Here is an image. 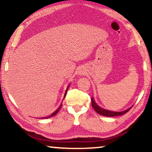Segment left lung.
I'll list each match as a JSON object with an SVG mask.
<instances>
[{"instance_id": "8db88e82", "label": "left lung", "mask_w": 152, "mask_h": 152, "mask_svg": "<svg viewBox=\"0 0 152 152\" xmlns=\"http://www.w3.org/2000/svg\"><path fill=\"white\" fill-rule=\"evenodd\" d=\"M92 101V107H93V109L95 110L97 113H99V115H102V116H105V117H116V116H120V115H124L125 113H127L129 110L132 107L129 108L127 110H124V111H121V112H113V111H110V110H105L104 109H102V108L100 107L99 105H97L96 102H94V99H91Z\"/></svg>"}]
</instances>
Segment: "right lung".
<instances>
[{
    "instance_id": "obj_1",
    "label": "right lung",
    "mask_w": 152,
    "mask_h": 152,
    "mask_svg": "<svg viewBox=\"0 0 152 152\" xmlns=\"http://www.w3.org/2000/svg\"><path fill=\"white\" fill-rule=\"evenodd\" d=\"M68 88H67V89H66V92H65V95H64V98H65V96H66V93H67V91H68ZM61 105H62V104H61V105H60V107H59L58 109L56 110V111L53 112V113H52V114H51V115H50V116H49V117H43V118L42 117V119H48V118H50V117H53V116H54V115H56L57 114V113H58L59 110H60V108L61 107Z\"/></svg>"
}]
</instances>
